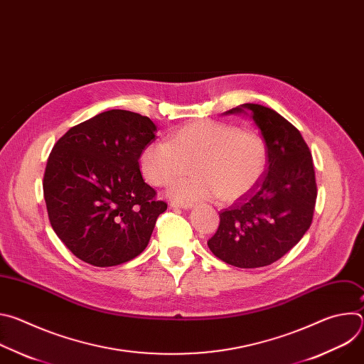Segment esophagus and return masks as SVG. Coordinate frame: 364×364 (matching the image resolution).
<instances>
[{
	"label": "esophagus",
	"mask_w": 364,
	"mask_h": 364,
	"mask_svg": "<svg viewBox=\"0 0 364 364\" xmlns=\"http://www.w3.org/2000/svg\"><path fill=\"white\" fill-rule=\"evenodd\" d=\"M170 207H176V209H191L193 204L191 203H184V201H171Z\"/></svg>",
	"instance_id": "obj_1"
}]
</instances>
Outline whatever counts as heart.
<instances>
[{"label":"heart","mask_w":364,"mask_h":364,"mask_svg":"<svg viewBox=\"0 0 364 364\" xmlns=\"http://www.w3.org/2000/svg\"><path fill=\"white\" fill-rule=\"evenodd\" d=\"M191 178L173 183L170 197L180 201H236L252 191L267 168V146L257 134L210 121L178 128L170 141H152L139 155L145 180L164 187L188 173Z\"/></svg>","instance_id":"b5f03b06"}]
</instances>
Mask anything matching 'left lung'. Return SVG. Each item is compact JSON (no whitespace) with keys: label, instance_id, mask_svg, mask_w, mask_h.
I'll return each instance as SVG.
<instances>
[{"label":"left lung","instance_id":"8db88e82","mask_svg":"<svg viewBox=\"0 0 364 364\" xmlns=\"http://www.w3.org/2000/svg\"><path fill=\"white\" fill-rule=\"evenodd\" d=\"M223 115L255 122L265 141L268 168L252 191L219 213V229L207 245L229 265L267 267L291 250L313 222V157L299 131L271 108L243 103Z\"/></svg>","mask_w":364,"mask_h":364}]
</instances>
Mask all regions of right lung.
<instances>
[{"instance_id":"right-lung-1","label":"right lung","mask_w":364,"mask_h":364,"mask_svg":"<svg viewBox=\"0 0 364 364\" xmlns=\"http://www.w3.org/2000/svg\"><path fill=\"white\" fill-rule=\"evenodd\" d=\"M155 131L148 117L112 109L70 128L51 149L43 180L50 225L80 261L115 267L146 247L167 210L138 163Z\"/></svg>"}]
</instances>
